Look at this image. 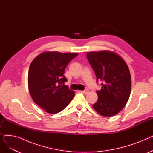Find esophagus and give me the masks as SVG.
<instances>
[{
    "mask_svg": "<svg viewBox=\"0 0 153 153\" xmlns=\"http://www.w3.org/2000/svg\"><path fill=\"white\" fill-rule=\"evenodd\" d=\"M89 90H88V89H85V90H84V91H82V92H83L84 94H85L89 93Z\"/></svg>",
    "mask_w": 153,
    "mask_h": 153,
    "instance_id": "34e87169",
    "label": "esophagus"
}]
</instances>
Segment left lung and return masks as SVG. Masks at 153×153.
<instances>
[{
  "mask_svg": "<svg viewBox=\"0 0 153 153\" xmlns=\"http://www.w3.org/2000/svg\"><path fill=\"white\" fill-rule=\"evenodd\" d=\"M87 57L93 68L97 81H103L97 91L98 100L92 107L102 116L111 117L121 111L129 99L131 79L124 59L111 51L88 52Z\"/></svg>",
  "mask_w": 153,
  "mask_h": 153,
  "instance_id": "8db88e82",
  "label": "left lung"
}]
</instances>
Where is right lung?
I'll list each match as a JSON object with an SVG mask.
<instances>
[{"label":"right lung","mask_w":153,"mask_h":153,"mask_svg":"<svg viewBox=\"0 0 153 153\" xmlns=\"http://www.w3.org/2000/svg\"><path fill=\"white\" fill-rule=\"evenodd\" d=\"M78 53L45 51L31 62L28 74V86L35 103L47 113L55 114L65 108L75 93L64 85L63 74L69 62Z\"/></svg>","instance_id":"add662e5"}]
</instances>
